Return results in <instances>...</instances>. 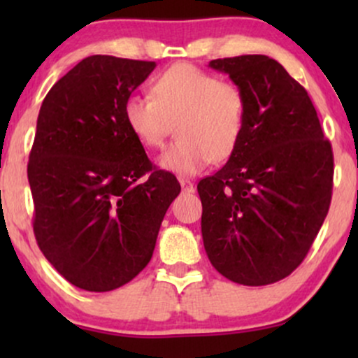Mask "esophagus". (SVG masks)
<instances>
[{"label": "esophagus", "instance_id": "esophagus-1", "mask_svg": "<svg viewBox=\"0 0 358 358\" xmlns=\"http://www.w3.org/2000/svg\"><path fill=\"white\" fill-rule=\"evenodd\" d=\"M180 185H182V188H183L185 193H193V192H195V185H193L190 180L180 178Z\"/></svg>", "mask_w": 358, "mask_h": 358}]
</instances>
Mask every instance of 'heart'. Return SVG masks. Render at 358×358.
<instances>
[{"instance_id": "obj_1", "label": "heart", "mask_w": 358, "mask_h": 358, "mask_svg": "<svg viewBox=\"0 0 358 358\" xmlns=\"http://www.w3.org/2000/svg\"><path fill=\"white\" fill-rule=\"evenodd\" d=\"M151 94L127 97L122 116L145 148L162 146L175 124L178 139L158 158L163 170L192 176L212 159L225 162L236 153L248 119V99L239 85L192 64H176L156 77Z\"/></svg>"}]
</instances>
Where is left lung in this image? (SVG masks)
Listing matches in <instances>:
<instances>
[{"instance_id": "8db88e82", "label": "left lung", "mask_w": 358, "mask_h": 358, "mask_svg": "<svg viewBox=\"0 0 358 358\" xmlns=\"http://www.w3.org/2000/svg\"><path fill=\"white\" fill-rule=\"evenodd\" d=\"M208 67L244 90L248 119L236 153L196 185L205 252L234 282L271 285L301 264L327 217L331 145L305 87L279 62L241 55Z\"/></svg>"}]
</instances>
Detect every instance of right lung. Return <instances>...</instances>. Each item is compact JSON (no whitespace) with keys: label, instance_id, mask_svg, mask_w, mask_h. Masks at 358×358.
I'll return each mask as SVG.
<instances>
[{"label":"right lung","instance_id":"1","mask_svg":"<svg viewBox=\"0 0 358 358\" xmlns=\"http://www.w3.org/2000/svg\"><path fill=\"white\" fill-rule=\"evenodd\" d=\"M155 67L87 57L40 108L28 163L34 232L48 262L80 289L104 293L136 278L182 190L175 175L155 170L122 116Z\"/></svg>","mask_w":358,"mask_h":358}]
</instances>
